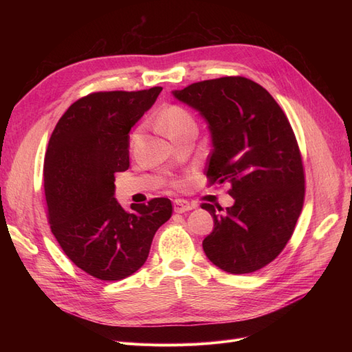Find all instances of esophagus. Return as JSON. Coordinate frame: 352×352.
<instances>
[{"mask_svg": "<svg viewBox=\"0 0 352 352\" xmlns=\"http://www.w3.org/2000/svg\"><path fill=\"white\" fill-rule=\"evenodd\" d=\"M173 206H175V211L176 212H185V211H189V210L195 208V206L190 204V202L186 201V199H175Z\"/></svg>", "mask_w": 352, "mask_h": 352, "instance_id": "34e87169", "label": "esophagus"}]
</instances>
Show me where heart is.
I'll return each instance as SVG.
<instances>
[{"label": "heart", "mask_w": 352, "mask_h": 352, "mask_svg": "<svg viewBox=\"0 0 352 352\" xmlns=\"http://www.w3.org/2000/svg\"><path fill=\"white\" fill-rule=\"evenodd\" d=\"M160 124L163 126V129L170 135V138L179 136L182 132L190 129V127H197L194 116L190 114L182 105L172 104L163 110L160 114ZM136 140V133L132 136V141ZM175 185H180V182H175Z\"/></svg>", "instance_id": "obj_1"}]
</instances>
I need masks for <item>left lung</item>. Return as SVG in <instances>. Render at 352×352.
<instances>
[{"label": "left lung", "mask_w": 352, "mask_h": 352, "mask_svg": "<svg viewBox=\"0 0 352 352\" xmlns=\"http://www.w3.org/2000/svg\"><path fill=\"white\" fill-rule=\"evenodd\" d=\"M173 95L208 123L210 185L229 184L235 204L204 202L214 229L202 241L208 260L232 274L272 263L291 239L305 195L302 158L280 105L261 85L226 76L189 85Z\"/></svg>", "instance_id": "left-lung-1"}]
</instances>
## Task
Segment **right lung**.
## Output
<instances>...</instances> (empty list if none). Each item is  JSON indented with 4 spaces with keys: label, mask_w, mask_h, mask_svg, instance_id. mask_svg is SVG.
I'll list each match as a JSON object with an SVG mask.
<instances>
[{
    "label": "right lung",
    "mask_w": 352,
    "mask_h": 352,
    "mask_svg": "<svg viewBox=\"0 0 352 352\" xmlns=\"http://www.w3.org/2000/svg\"><path fill=\"white\" fill-rule=\"evenodd\" d=\"M162 87L94 92L74 101L50 138L44 189L52 235L67 257L100 280H122L141 269L172 201L154 198L124 210L114 175L129 168V132Z\"/></svg>",
    "instance_id": "1"
}]
</instances>
